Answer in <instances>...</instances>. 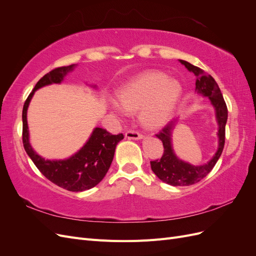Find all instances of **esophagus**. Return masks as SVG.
<instances>
[{
  "mask_svg": "<svg viewBox=\"0 0 256 256\" xmlns=\"http://www.w3.org/2000/svg\"><path fill=\"white\" fill-rule=\"evenodd\" d=\"M126 138H132V140H138V138H142L143 134L138 132L136 130H128L126 131Z\"/></svg>",
  "mask_w": 256,
  "mask_h": 256,
  "instance_id": "obj_1",
  "label": "esophagus"
}]
</instances>
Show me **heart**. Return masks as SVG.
I'll return each mask as SVG.
<instances>
[{"instance_id":"obj_1","label":"heart","mask_w":256,"mask_h":256,"mask_svg":"<svg viewBox=\"0 0 256 256\" xmlns=\"http://www.w3.org/2000/svg\"><path fill=\"white\" fill-rule=\"evenodd\" d=\"M182 92V85L166 74L150 72L124 85L118 92L120 112L141 110V120L150 128L162 126L170 118Z\"/></svg>"}]
</instances>
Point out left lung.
Wrapping results in <instances>:
<instances>
[{"label":"left lung","mask_w":256,"mask_h":256,"mask_svg":"<svg viewBox=\"0 0 256 256\" xmlns=\"http://www.w3.org/2000/svg\"><path fill=\"white\" fill-rule=\"evenodd\" d=\"M180 63L186 66L188 70L192 72L196 76V90L198 92L207 96L214 106L216 120L219 125V147L214 154L212 159L207 164L194 166L178 159L172 150L171 134L175 122L172 120L162 128L156 134L164 144V154L160 159L150 161V166L152 172L157 175L159 180L172 186H190L202 180L208 173L212 171L219 160L223 152L224 143H226V125L228 120V106L222 92L214 79L210 74H206L203 69H200L188 62L182 60Z\"/></svg>","instance_id":"obj_1"}]
</instances>
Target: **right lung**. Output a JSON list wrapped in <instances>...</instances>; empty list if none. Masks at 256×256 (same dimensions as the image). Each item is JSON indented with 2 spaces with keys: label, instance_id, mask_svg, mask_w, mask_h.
Masks as SVG:
<instances>
[{
  "label": "right lung",
  "instance_id": "1",
  "mask_svg": "<svg viewBox=\"0 0 256 256\" xmlns=\"http://www.w3.org/2000/svg\"><path fill=\"white\" fill-rule=\"evenodd\" d=\"M74 65L54 68L46 74L26 98L22 110V142L28 157L40 172L58 187L80 192L95 187L106 176L114 157L115 147L122 140V134H111L104 128H95L90 138L74 156L66 160H44L33 150L28 142L26 111L34 92L44 85L60 83L64 76L74 70Z\"/></svg>",
  "mask_w": 256,
  "mask_h": 256
}]
</instances>
